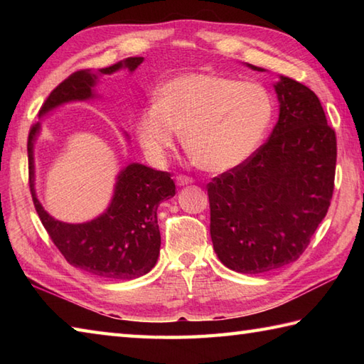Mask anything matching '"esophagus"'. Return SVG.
Returning a JSON list of instances; mask_svg holds the SVG:
<instances>
[{"instance_id": "obj_1", "label": "esophagus", "mask_w": 364, "mask_h": 364, "mask_svg": "<svg viewBox=\"0 0 364 364\" xmlns=\"http://www.w3.org/2000/svg\"><path fill=\"white\" fill-rule=\"evenodd\" d=\"M192 181V178L191 176H188V175H178L176 176V184L178 186H188V184H191Z\"/></svg>"}]
</instances>
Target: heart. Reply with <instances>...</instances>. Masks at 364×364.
I'll list each match as a JSON object with an SVG mask.
<instances>
[{"label":"heart","instance_id":"obj_1","mask_svg":"<svg viewBox=\"0 0 364 364\" xmlns=\"http://www.w3.org/2000/svg\"><path fill=\"white\" fill-rule=\"evenodd\" d=\"M275 112L270 92L258 82L188 73L167 81L156 105L139 115L137 137L153 159H162L178 133L198 167L225 172L258 150Z\"/></svg>","mask_w":364,"mask_h":364}]
</instances>
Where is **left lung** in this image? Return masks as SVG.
Here are the masks:
<instances>
[{"label":"left lung","instance_id":"left-lung-1","mask_svg":"<svg viewBox=\"0 0 364 364\" xmlns=\"http://www.w3.org/2000/svg\"><path fill=\"white\" fill-rule=\"evenodd\" d=\"M275 90L280 117L267 141L206 186L214 250L241 274L269 272L300 258L333 196L336 134L319 98L286 76Z\"/></svg>","mask_w":364,"mask_h":364}]
</instances>
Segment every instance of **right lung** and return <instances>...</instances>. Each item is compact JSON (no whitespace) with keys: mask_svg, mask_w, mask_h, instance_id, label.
Returning a JSON list of instances; mask_svg holds the SVG:
<instances>
[{"mask_svg":"<svg viewBox=\"0 0 364 364\" xmlns=\"http://www.w3.org/2000/svg\"><path fill=\"white\" fill-rule=\"evenodd\" d=\"M142 60L144 58L139 56L127 58L100 73L109 75L120 67L133 72ZM95 80L90 68L72 73L46 97L41 115L63 103L94 97L92 87ZM38 128V123H34L28 136L29 189L43 228L67 262L111 280H131L150 272L156 264L161 247L158 206L175 196V183L170 173L142 164H129L119 175L112 203L105 214L78 225L54 220L34 194L33 142Z\"/></svg>","mask_w":364,"mask_h":364,"instance_id":"right-lung-1","label":"right lung"}]
</instances>
